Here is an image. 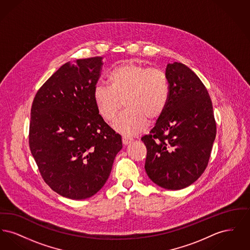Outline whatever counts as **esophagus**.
<instances>
[{"label": "esophagus", "mask_w": 250, "mask_h": 250, "mask_svg": "<svg viewBox=\"0 0 250 250\" xmlns=\"http://www.w3.org/2000/svg\"><path fill=\"white\" fill-rule=\"evenodd\" d=\"M132 142H133V139L128 138V137H123V143H124L125 145H127V144H129V143H132Z\"/></svg>", "instance_id": "obj_1"}]
</instances>
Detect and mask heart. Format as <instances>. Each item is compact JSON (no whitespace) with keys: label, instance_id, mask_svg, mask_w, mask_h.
I'll return each mask as SVG.
<instances>
[{"label":"heart","instance_id":"heart-1","mask_svg":"<svg viewBox=\"0 0 250 250\" xmlns=\"http://www.w3.org/2000/svg\"><path fill=\"white\" fill-rule=\"evenodd\" d=\"M109 86L96 85L94 101L98 114L107 122L115 118L122 102L126 108L115 120L113 129L126 137L142 133L148 121L155 122L165 112L169 100L166 74L134 62H125L107 75Z\"/></svg>","mask_w":250,"mask_h":250}]
</instances>
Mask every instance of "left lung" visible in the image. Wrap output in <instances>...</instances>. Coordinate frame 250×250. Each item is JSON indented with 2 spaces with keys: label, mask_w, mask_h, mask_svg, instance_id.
<instances>
[{
  "label": "left lung",
  "mask_w": 250,
  "mask_h": 250,
  "mask_svg": "<svg viewBox=\"0 0 250 250\" xmlns=\"http://www.w3.org/2000/svg\"><path fill=\"white\" fill-rule=\"evenodd\" d=\"M169 100L165 112L142 141L145 170L158 187L179 190L201 177L208 165L216 126L213 105L199 77L181 62L168 63Z\"/></svg>",
  "instance_id": "1"
}]
</instances>
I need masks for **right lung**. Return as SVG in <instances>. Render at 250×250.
Segmentation results:
<instances>
[{"mask_svg":"<svg viewBox=\"0 0 250 250\" xmlns=\"http://www.w3.org/2000/svg\"><path fill=\"white\" fill-rule=\"evenodd\" d=\"M103 57L68 62L36 93L29 144L48 187L61 196L84 200L106 184L122 137L98 114L94 90Z\"/></svg>","mask_w":250,"mask_h":250,"instance_id":"right-lung-1","label":"right lung"}]
</instances>
